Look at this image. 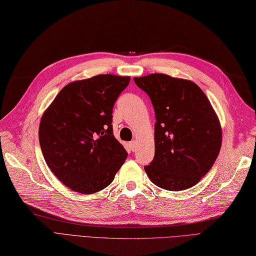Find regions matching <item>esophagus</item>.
<instances>
[{"instance_id":"34e87169","label":"esophagus","mask_w":256,"mask_h":256,"mask_svg":"<svg viewBox=\"0 0 256 256\" xmlns=\"http://www.w3.org/2000/svg\"><path fill=\"white\" fill-rule=\"evenodd\" d=\"M130 150L132 151H135L137 149V142L136 140H133V142H130Z\"/></svg>"}]
</instances>
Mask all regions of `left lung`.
<instances>
[{
    "instance_id": "left-lung-1",
    "label": "left lung",
    "mask_w": 256,
    "mask_h": 256,
    "mask_svg": "<svg viewBox=\"0 0 256 256\" xmlns=\"http://www.w3.org/2000/svg\"><path fill=\"white\" fill-rule=\"evenodd\" d=\"M155 110V155L144 170L162 189L180 192L200 182L215 162L222 142L219 118L194 82L164 73L134 78Z\"/></svg>"
}]
</instances>
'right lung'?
<instances>
[{"mask_svg": "<svg viewBox=\"0 0 256 256\" xmlns=\"http://www.w3.org/2000/svg\"><path fill=\"white\" fill-rule=\"evenodd\" d=\"M130 76L98 74L66 85L44 110L39 142L48 167L73 192H101L128 158L112 134V107Z\"/></svg>", "mask_w": 256, "mask_h": 256, "instance_id": "obj_1", "label": "right lung"}]
</instances>
